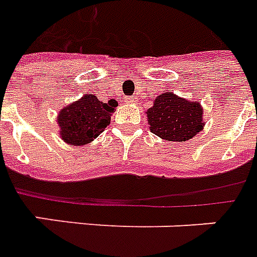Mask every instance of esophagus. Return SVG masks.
I'll list each match as a JSON object with an SVG mask.
<instances>
[{"label":"esophagus","mask_w":257,"mask_h":257,"mask_svg":"<svg viewBox=\"0 0 257 257\" xmlns=\"http://www.w3.org/2000/svg\"><path fill=\"white\" fill-rule=\"evenodd\" d=\"M126 101H127V103H136L137 97H136V96H130V97H126Z\"/></svg>","instance_id":"34e87169"}]
</instances>
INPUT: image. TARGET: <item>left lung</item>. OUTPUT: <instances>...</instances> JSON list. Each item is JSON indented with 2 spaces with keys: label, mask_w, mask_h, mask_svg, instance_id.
<instances>
[{
  "label": "left lung",
  "mask_w": 257,
  "mask_h": 257,
  "mask_svg": "<svg viewBox=\"0 0 257 257\" xmlns=\"http://www.w3.org/2000/svg\"><path fill=\"white\" fill-rule=\"evenodd\" d=\"M203 111L199 103L188 101L167 92L158 96L148 109L150 131L165 141L184 142L203 128Z\"/></svg>",
  "instance_id": "obj_1"
}]
</instances>
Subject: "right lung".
Masks as SVG:
<instances>
[{"label": "right lung", "instance_id": "add662e5", "mask_svg": "<svg viewBox=\"0 0 257 257\" xmlns=\"http://www.w3.org/2000/svg\"><path fill=\"white\" fill-rule=\"evenodd\" d=\"M116 105V100L104 103L93 94H85L65 107L58 116L62 140L78 146L92 142L109 124Z\"/></svg>", "mask_w": 257, "mask_h": 257}]
</instances>
